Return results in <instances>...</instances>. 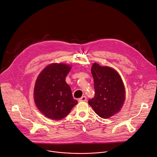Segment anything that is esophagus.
<instances>
[{"label": "esophagus", "instance_id": "esophagus-1", "mask_svg": "<svg viewBox=\"0 0 157 157\" xmlns=\"http://www.w3.org/2000/svg\"><path fill=\"white\" fill-rule=\"evenodd\" d=\"M86 101V96H82L81 98L79 99V101Z\"/></svg>", "mask_w": 157, "mask_h": 157}]
</instances>
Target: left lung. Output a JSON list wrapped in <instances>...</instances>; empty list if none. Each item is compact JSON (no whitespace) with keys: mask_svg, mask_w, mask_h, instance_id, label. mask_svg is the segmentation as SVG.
I'll list each match as a JSON object with an SVG mask.
<instances>
[{"mask_svg":"<svg viewBox=\"0 0 157 157\" xmlns=\"http://www.w3.org/2000/svg\"><path fill=\"white\" fill-rule=\"evenodd\" d=\"M95 94L88 101L94 112L102 118H108L121 108L125 90L121 78L117 71L109 67L94 63L91 67Z\"/></svg>","mask_w":157,"mask_h":157,"instance_id":"8db88e82","label":"left lung"}]
</instances>
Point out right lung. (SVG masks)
I'll return each instance as SVG.
<instances>
[{
    "instance_id": "obj_1",
    "label": "right lung",
    "mask_w": 157,
    "mask_h": 157,
    "mask_svg": "<svg viewBox=\"0 0 157 157\" xmlns=\"http://www.w3.org/2000/svg\"><path fill=\"white\" fill-rule=\"evenodd\" d=\"M70 70L69 65L51 64L41 71L36 79L34 102L39 110L50 119L62 120L78 103L65 81Z\"/></svg>"
}]
</instances>
